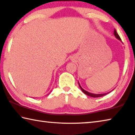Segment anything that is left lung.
<instances>
[{
    "instance_id": "left-lung-1",
    "label": "left lung",
    "mask_w": 135,
    "mask_h": 135,
    "mask_svg": "<svg viewBox=\"0 0 135 135\" xmlns=\"http://www.w3.org/2000/svg\"><path fill=\"white\" fill-rule=\"evenodd\" d=\"M113 34H114V36H115L116 38H117V39H118V40H119L121 41V38H120V37L119 36V35L118 34V33H117V31H116V30H114ZM78 85H79V86H80V89H81L82 92H83L84 94H86V95H88V96H89V97H93V98H98V97H103V96H104V95H107V94H109L110 92H107V93H105V94H92V93L89 92H88V91L85 90L84 89H83V88H81V86H80V83H79V82H78Z\"/></svg>"
}]
</instances>
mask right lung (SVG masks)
<instances>
[{
    "label": "right lung",
    "mask_w": 135,
    "mask_h": 135,
    "mask_svg": "<svg viewBox=\"0 0 135 135\" xmlns=\"http://www.w3.org/2000/svg\"><path fill=\"white\" fill-rule=\"evenodd\" d=\"M48 95H49V94H48Z\"/></svg>",
    "instance_id": "obj_1"
}]
</instances>
